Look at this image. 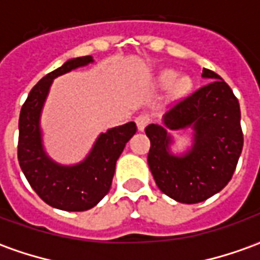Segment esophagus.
Wrapping results in <instances>:
<instances>
[{
  "label": "esophagus",
  "mask_w": 260,
  "mask_h": 260,
  "mask_svg": "<svg viewBox=\"0 0 260 260\" xmlns=\"http://www.w3.org/2000/svg\"><path fill=\"white\" fill-rule=\"evenodd\" d=\"M136 125H138V129L143 131L147 126V124L150 122V117L147 114H139L135 119Z\"/></svg>",
  "instance_id": "34e87169"
}]
</instances>
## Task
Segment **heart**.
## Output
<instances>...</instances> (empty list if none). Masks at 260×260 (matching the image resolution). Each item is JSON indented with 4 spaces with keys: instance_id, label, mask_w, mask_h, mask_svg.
Instances as JSON below:
<instances>
[{
    "instance_id": "obj_1",
    "label": "heart",
    "mask_w": 260,
    "mask_h": 260,
    "mask_svg": "<svg viewBox=\"0 0 260 260\" xmlns=\"http://www.w3.org/2000/svg\"><path fill=\"white\" fill-rule=\"evenodd\" d=\"M158 82L161 86H171V90L177 96H181L191 89L192 82L188 76H178L174 71H164L163 74L160 75Z\"/></svg>"
}]
</instances>
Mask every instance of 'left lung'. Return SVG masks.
I'll use <instances>...</instances> for the list:
<instances>
[{
	"mask_svg": "<svg viewBox=\"0 0 260 260\" xmlns=\"http://www.w3.org/2000/svg\"><path fill=\"white\" fill-rule=\"evenodd\" d=\"M210 82L177 102L164 115L169 129L192 126L193 146L185 156L169 153L171 138L161 125L145 128L150 139L147 163L158 189L181 203H199L227 185L244 146L238 99L216 72L203 68Z\"/></svg>",
	"mask_w": 260,
	"mask_h": 260,
	"instance_id": "left-lung-1",
	"label": "left lung"
}]
</instances>
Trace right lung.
<instances>
[{
  "mask_svg": "<svg viewBox=\"0 0 260 260\" xmlns=\"http://www.w3.org/2000/svg\"><path fill=\"white\" fill-rule=\"evenodd\" d=\"M90 55L67 61L36 83L22 106L19 115L18 160L33 191L50 206L67 212H83L107 195L115 163L126 142L136 132L135 122L108 129L99 136L90 154L80 164L65 167L46 156L42 146L39 119L54 78L91 62Z\"/></svg>",
  "mask_w": 260,
  "mask_h": 260,
  "instance_id": "1",
  "label": "right lung"
}]
</instances>
